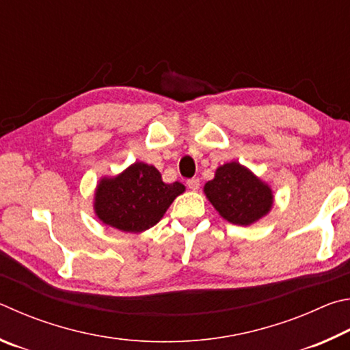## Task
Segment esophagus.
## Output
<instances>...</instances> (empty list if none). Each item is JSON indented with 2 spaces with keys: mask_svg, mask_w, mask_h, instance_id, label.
<instances>
[{
  "mask_svg": "<svg viewBox=\"0 0 350 350\" xmlns=\"http://www.w3.org/2000/svg\"><path fill=\"white\" fill-rule=\"evenodd\" d=\"M187 187L191 189V191H198L200 189V178H191L187 180Z\"/></svg>",
  "mask_w": 350,
  "mask_h": 350,
  "instance_id": "esophagus-1",
  "label": "esophagus"
}]
</instances>
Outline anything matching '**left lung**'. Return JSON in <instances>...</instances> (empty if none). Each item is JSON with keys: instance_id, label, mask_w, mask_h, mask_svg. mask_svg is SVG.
I'll use <instances>...</instances> for the list:
<instances>
[{"instance_id": "1", "label": "left lung", "mask_w": 350, "mask_h": 350, "mask_svg": "<svg viewBox=\"0 0 350 350\" xmlns=\"http://www.w3.org/2000/svg\"><path fill=\"white\" fill-rule=\"evenodd\" d=\"M203 191L219 215L237 226L260 221L273 206L271 186L238 161L219 165Z\"/></svg>"}]
</instances>
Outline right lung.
Instances as JSON below:
<instances>
[{
  "label": "right lung",
  "instance_id": "right-lung-1",
  "mask_svg": "<svg viewBox=\"0 0 350 350\" xmlns=\"http://www.w3.org/2000/svg\"><path fill=\"white\" fill-rule=\"evenodd\" d=\"M185 185L164 183L155 165L135 161L118 175L101 176L94 193V212L109 228L139 234L163 218Z\"/></svg>",
  "mask_w": 350,
  "mask_h": 350
}]
</instances>
